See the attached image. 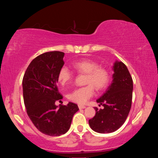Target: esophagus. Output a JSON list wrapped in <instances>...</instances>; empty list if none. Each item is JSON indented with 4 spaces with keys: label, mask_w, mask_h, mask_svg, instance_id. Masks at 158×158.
Returning <instances> with one entry per match:
<instances>
[{
    "label": "esophagus",
    "mask_w": 158,
    "mask_h": 158,
    "mask_svg": "<svg viewBox=\"0 0 158 158\" xmlns=\"http://www.w3.org/2000/svg\"><path fill=\"white\" fill-rule=\"evenodd\" d=\"M78 106H79V109H85V107H86V106H84V105H79Z\"/></svg>",
    "instance_id": "esophagus-1"
}]
</instances>
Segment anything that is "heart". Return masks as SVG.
I'll return each mask as SVG.
<instances>
[{
    "instance_id": "b5f03b06",
    "label": "heart",
    "mask_w": 158,
    "mask_h": 158,
    "mask_svg": "<svg viewBox=\"0 0 158 158\" xmlns=\"http://www.w3.org/2000/svg\"><path fill=\"white\" fill-rule=\"evenodd\" d=\"M74 69L80 74H85V84L88 85L73 90L68 94L69 100L74 102L85 104L94 94V88L101 90L106 87L109 81V73L107 69L99 65L95 60L83 59L73 64ZM73 78V74L65 66L58 72V79L62 85H68Z\"/></svg>"
}]
</instances>
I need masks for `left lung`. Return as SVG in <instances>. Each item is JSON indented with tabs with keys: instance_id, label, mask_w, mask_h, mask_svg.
<instances>
[{
	"instance_id": "8db88e82",
	"label": "left lung",
	"mask_w": 158,
	"mask_h": 158,
	"mask_svg": "<svg viewBox=\"0 0 158 158\" xmlns=\"http://www.w3.org/2000/svg\"><path fill=\"white\" fill-rule=\"evenodd\" d=\"M112 81L97 102L102 109L95 107V115L89 121L96 132L111 133L119 129L130 113L132 100L133 81L128 69L121 61L116 60L113 67Z\"/></svg>"
}]
</instances>
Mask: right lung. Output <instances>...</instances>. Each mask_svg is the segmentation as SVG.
<instances>
[{
  "label": "right lung",
  "instance_id": "add662e5",
  "mask_svg": "<svg viewBox=\"0 0 158 158\" xmlns=\"http://www.w3.org/2000/svg\"><path fill=\"white\" fill-rule=\"evenodd\" d=\"M65 53L50 52L31 61L23 76V96L28 117L40 132L49 136H60L69 129L76 104L55 105L63 99L58 92V72L64 65Z\"/></svg>",
  "mask_w": 158,
  "mask_h": 158
}]
</instances>
